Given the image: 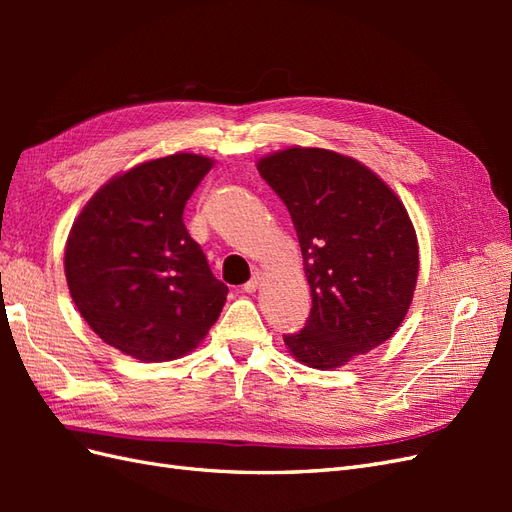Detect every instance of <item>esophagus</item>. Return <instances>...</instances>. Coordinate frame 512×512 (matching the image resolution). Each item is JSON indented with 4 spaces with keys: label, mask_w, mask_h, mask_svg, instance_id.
<instances>
[{
    "label": "esophagus",
    "mask_w": 512,
    "mask_h": 512,
    "mask_svg": "<svg viewBox=\"0 0 512 512\" xmlns=\"http://www.w3.org/2000/svg\"><path fill=\"white\" fill-rule=\"evenodd\" d=\"M260 280H262V277H260V273L256 271V273L252 275V280L247 282V284H243V290H245V292H256V288L260 286Z\"/></svg>",
    "instance_id": "obj_1"
}]
</instances>
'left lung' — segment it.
I'll use <instances>...</instances> for the list:
<instances>
[{
	"instance_id": "left-lung-1",
	"label": "left lung",
	"mask_w": 512,
	"mask_h": 512,
	"mask_svg": "<svg viewBox=\"0 0 512 512\" xmlns=\"http://www.w3.org/2000/svg\"><path fill=\"white\" fill-rule=\"evenodd\" d=\"M297 230L312 312L284 335L294 359L333 369L384 344L406 318L418 243L406 207L367 166L329 149L290 147L258 162Z\"/></svg>"
}]
</instances>
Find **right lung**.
Listing matches in <instances>:
<instances>
[{
	"instance_id": "1",
	"label": "right lung",
	"mask_w": 512,
	"mask_h": 512,
	"mask_svg": "<svg viewBox=\"0 0 512 512\" xmlns=\"http://www.w3.org/2000/svg\"><path fill=\"white\" fill-rule=\"evenodd\" d=\"M213 162L175 153L138 164L94 194L66 243L72 301L108 346L145 363L203 342L226 303L183 209Z\"/></svg>"
}]
</instances>
